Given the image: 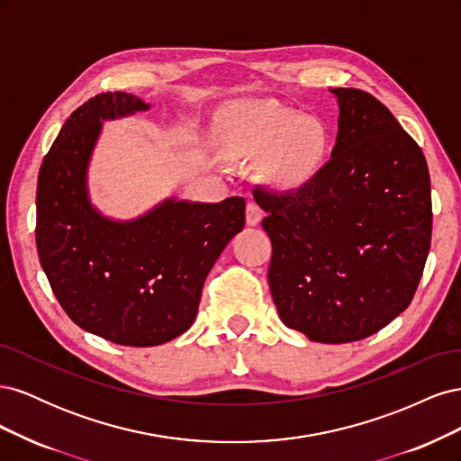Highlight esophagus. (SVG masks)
<instances>
[{
	"mask_svg": "<svg viewBox=\"0 0 461 461\" xmlns=\"http://www.w3.org/2000/svg\"><path fill=\"white\" fill-rule=\"evenodd\" d=\"M259 221H261V207L254 200H249L246 205V222L249 227H256L259 225Z\"/></svg>",
	"mask_w": 461,
	"mask_h": 461,
	"instance_id": "esophagus-1",
	"label": "esophagus"
}]
</instances>
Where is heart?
Masks as SVG:
<instances>
[{
  "label": "heart",
  "mask_w": 461,
  "mask_h": 461,
  "mask_svg": "<svg viewBox=\"0 0 461 461\" xmlns=\"http://www.w3.org/2000/svg\"><path fill=\"white\" fill-rule=\"evenodd\" d=\"M325 124L294 111L265 105L234 122L230 148L244 158L269 156V183L283 192H298L319 176L329 158Z\"/></svg>",
  "instance_id": "heart-1"
}]
</instances>
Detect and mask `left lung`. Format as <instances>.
<instances>
[{
    "label": "left lung",
    "mask_w": 461,
    "mask_h": 461,
    "mask_svg": "<svg viewBox=\"0 0 461 461\" xmlns=\"http://www.w3.org/2000/svg\"><path fill=\"white\" fill-rule=\"evenodd\" d=\"M339 134L310 186H256L269 215V288L283 323L313 342L367 339L408 308L430 248V178L421 148L357 88H330Z\"/></svg>",
    "instance_id": "left-lung-1"
}]
</instances>
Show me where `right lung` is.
<instances>
[{
    "mask_svg": "<svg viewBox=\"0 0 461 461\" xmlns=\"http://www.w3.org/2000/svg\"><path fill=\"white\" fill-rule=\"evenodd\" d=\"M127 92L97 94L63 124L41 161L36 246L55 298L75 323L121 346H158L190 329L207 273L244 229V198H169L132 221L104 217L88 196L102 121L148 111Z\"/></svg>",
    "mask_w": 461,
    "mask_h": 461,
    "instance_id": "right-lung-1",
    "label": "right lung"
}]
</instances>
